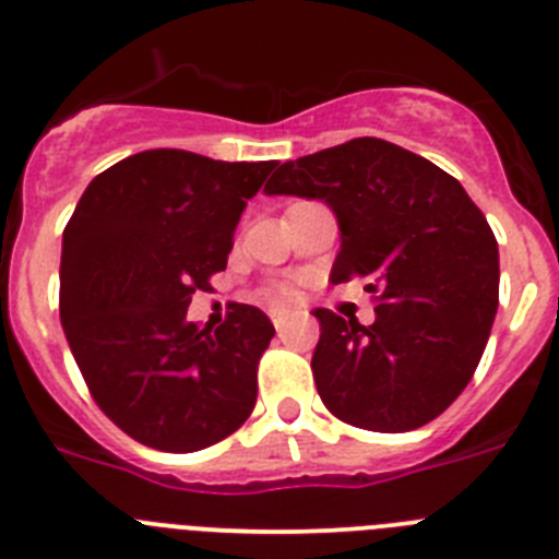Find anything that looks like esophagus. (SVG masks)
I'll return each mask as SVG.
<instances>
[{
    "mask_svg": "<svg viewBox=\"0 0 559 559\" xmlns=\"http://www.w3.org/2000/svg\"><path fill=\"white\" fill-rule=\"evenodd\" d=\"M269 316H271V322H274V328H283L285 319L290 316L288 308H269Z\"/></svg>",
    "mask_w": 559,
    "mask_h": 559,
    "instance_id": "esophagus-1",
    "label": "esophagus"
}]
</instances>
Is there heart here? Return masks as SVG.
I'll list each match as a JSON object with an SVG mask.
<instances>
[{
    "label": "heart",
    "mask_w": 559,
    "mask_h": 559,
    "mask_svg": "<svg viewBox=\"0 0 559 559\" xmlns=\"http://www.w3.org/2000/svg\"><path fill=\"white\" fill-rule=\"evenodd\" d=\"M276 294H280V296H290V288H280V290H276Z\"/></svg>",
    "instance_id": "b5f03b06"
}]
</instances>
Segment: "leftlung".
Listing matches in <instances>:
<instances>
[{
	"instance_id": "1",
	"label": "left lung",
	"mask_w": 559,
	"mask_h": 559,
	"mask_svg": "<svg viewBox=\"0 0 559 559\" xmlns=\"http://www.w3.org/2000/svg\"><path fill=\"white\" fill-rule=\"evenodd\" d=\"M269 195L319 199L341 251L330 283L364 280L374 322L313 310V380L349 426L414 431L471 383L498 310V243L453 176L406 147L360 136L285 162Z\"/></svg>"
}]
</instances>
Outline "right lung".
Wrapping results in <instances>:
<instances>
[{
	"label": "right lung",
	"mask_w": 559,
	"mask_h": 559,
	"mask_svg": "<svg viewBox=\"0 0 559 559\" xmlns=\"http://www.w3.org/2000/svg\"><path fill=\"white\" fill-rule=\"evenodd\" d=\"M274 165L133 153L92 179L63 229L69 349L100 412L142 445L201 451L254 408L269 316L235 302L212 330L187 322V308L226 269L246 201Z\"/></svg>",
	"instance_id": "right-lung-1"
}]
</instances>
